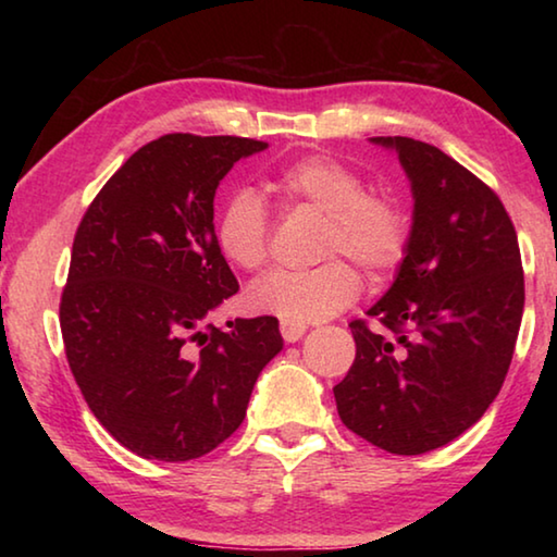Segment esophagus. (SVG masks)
<instances>
[{"label": "esophagus", "instance_id": "obj_1", "mask_svg": "<svg viewBox=\"0 0 557 557\" xmlns=\"http://www.w3.org/2000/svg\"><path fill=\"white\" fill-rule=\"evenodd\" d=\"M280 332H282V338H285L287 344H295V342H299L301 336H305L307 326L305 324H285V322H282Z\"/></svg>", "mask_w": 557, "mask_h": 557}]
</instances>
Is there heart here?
<instances>
[{
    "mask_svg": "<svg viewBox=\"0 0 557 557\" xmlns=\"http://www.w3.org/2000/svg\"><path fill=\"white\" fill-rule=\"evenodd\" d=\"M270 186L289 206H312L324 213L319 258L312 270H277L248 292L252 312L285 324H314L346 309L361 292V275L344 255L371 275H385L405 258L410 238L408 215L388 196L363 191L354 169L326 154L289 162ZM215 243L225 260L240 270H260L270 256V213L252 188H238L223 203L215 221Z\"/></svg>",
    "mask_w": 557,
    "mask_h": 557,
    "instance_id": "heart-1",
    "label": "heart"
}]
</instances>
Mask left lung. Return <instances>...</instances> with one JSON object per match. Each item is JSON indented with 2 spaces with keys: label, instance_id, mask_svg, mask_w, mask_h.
I'll use <instances>...</instances> for the list:
<instances>
[{
  "label": "left lung",
  "instance_id": "obj_1",
  "mask_svg": "<svg viewBox=\"0 0 557 557\" xmlns=\"http://www.w3.org/2000/svg\"><path fill=\"white\" fill-rule=\"evenodd\" d=\"M395 149L412 191L408 250L391 289L351 326L356 358L334 388L344 425L391 455L457 440L502 391L523 317L513 223L482 178L410 137Z\"/></svg>",
  "mask_w": 557,
  "mask_h": 557
}]
</instances>
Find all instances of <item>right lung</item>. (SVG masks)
Returning a JSON list of instances; mask_svg holds the SVG:
<instances>
[{"label":"right lung","instance_id":"add662e5","mask_svg":"<svg viewBox=\"0 0 557 557\" xmlns=\"http://www.w3.org/2000/svg\"><path fill=\"white\" fill-rule=\"evenodd\" d=\"M262 149L248 137H159L110 176L75 231L65 356L100 425L145 459L188 461L228 440L282 351L275 317L201 329L238 292L215 243V188Z\"/></svg>","mask_w":557,"mask_h":557}]
</instances>
